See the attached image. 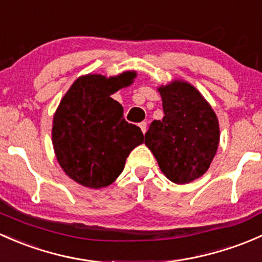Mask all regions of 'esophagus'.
<instances>
[{
  "label": "esophagus",
  "instance_id": "esophagus-1",
  "mask_svg": "<svg viewBox=\"0 0 262 262\" xmlns=\"http://www.w3.org/2000/svg\"><path fill=\"white\" fill-rule=\"evenodd\" d=\"M146 122H140L139 123V127L141 128V131H142V134H145V132H146Z\"/></svg>",
  "mask_w": 262,
  "mask_h": 262
}]
</instances>
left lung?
Instances as JSON below:
<instances>
[{
    "mask_svg": "<svg viewBox=\"0 0 262 262\" xmlns=\"http://www.w3.org/2000/svg\"><path fill=\"white\" fill-rule=\"evenodd\" d=\"M158 91L164 117L151 122L145 145L169 180L187 184L209 169L220 144L218 118L204 97L188 82L172 80Z\"/></svg>",
    "mask_w": 262,
    "mask_h": 262,
    "instance_id": "1",
    "label": "left lung"
}]
</instances>
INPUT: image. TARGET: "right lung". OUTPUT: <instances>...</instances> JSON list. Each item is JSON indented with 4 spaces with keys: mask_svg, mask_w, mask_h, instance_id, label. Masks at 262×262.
<instances>
[{
    "mask_svg": "<svg viewBox=\"0 0 262 262\" xmlns=\"http://www.w3.org/2000/svg\"><path fill=\"white\" fill-rule=\"evenodd\" d=\"M135 77L136 72L110 78L82 75L56 108L51 130L56 160L83 187L98 189L112 184L131 151L144 142L140 127L123 118L122 106L111 98Z\"/></svg>",
    "mask_w": 262,
    "mask_h": 262,
    "instance_id": "right-lung-1",
    "label": "right lung"
}]
</instances>
